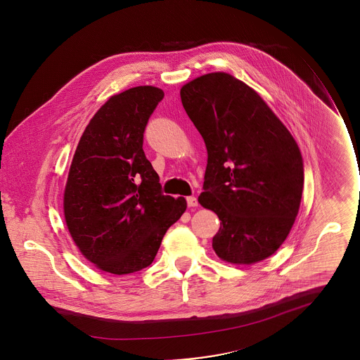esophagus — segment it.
Segmentation results:
<instances>
[{
  "instance_id": "esophagus-1",
  "label": "esophagus",
  "mask_w": 360,
  "mask_h": 360,
  "mask_svg": "<svg viewBox=\"0 0 360 360\" xmlns=\"http://www.w3.org/2000/svg\"><path fill=\"white\" fill-rule=\"evenodd\" d=\"M186 201H188V207H195V206L198 205V201H197L195 197H188Z\"/></svg>"
}]
</instances>
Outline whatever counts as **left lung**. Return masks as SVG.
Listing matches in <instances>:
<instances>
[{"label": "left lung", "mask_w": 360, "mask_h": 360, "mask_svg": "<svg viewBox=\"0 0 360 360\" xmlns=\"http://www.w3.org/2000/svg\"><path fill=\"white\" fill-rule=\"evenodd\" d=\"M181 100L207 151L201 205L220 219L212 247L232 264L275 254L298 214L304 163L283 122L257 91L217 71L181 87Z\"/></svg>", "instance_id": "1"}]
</instances>
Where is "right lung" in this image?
Wrapping results in <instances>:
<instances>
[{
	"label": "right lung",
	"instance_id": "right-lung-1",
	"mask_svg": "<svg viewBox=\"0 0 360 360\" xmlns=\"http://www.w3.org/2000/svg\"><path fill=\"white\" fill-rule=\"evenodd\" d=\"M165 93L136 86L112 96L89 121L70 166L65 221L81 254L110 274L154 262L166 231L185 213L184 197L160 191L143 134Z\"/></svg>",
	"mask_w": 360,
	"mask_h": 360
}]
</instances>
